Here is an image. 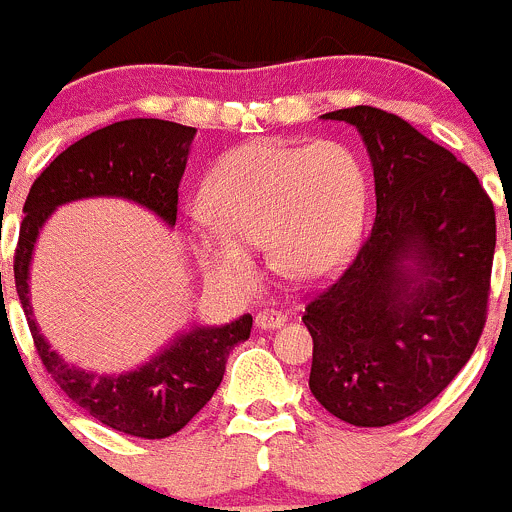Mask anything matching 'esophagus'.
<instances>
[{
    "mask_svg": "<svg viewBox=\"0 0 512 512\" xmlns=\"http://www.w3.org/2000/svg\"><path fill=\"white\" fill-rule=\"evenodd\" d=\"M283 321H286V316H283L281 311H273V308H261V311L256 313V326L261 328V331L278 328Z\"/></svg>",
    "mask_w": 512,
    "mask_h": 512,
    "instance_id": "34e87169",
    "label": "esophagus"
}]
</instances>
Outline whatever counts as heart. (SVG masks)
<instances>
[{"label":"heart","instance_id":"1","mask_svg":"<svg viewBox=\"0 0 512 512\" xmlns=\"http://www.w3.org/2000/svg\"><path fill=\"white\" fill-rule=\"evenodd\" d=\"M209 221L194 234L206 271L226 283L251 281L254 246L298 283L328 278L346 263L366 214V174L338 141L291 144L256 139L226 151L204 181Z\"/></svg>","mask_w":512,"mask_h":512}]
</instances>
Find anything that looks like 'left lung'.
<instances>
[{
    "label": "left lung",
    "instance_id": "8db88e82",
    "mask_svg": "<svg viewBox=\"0 0 512 512\" xmlns=\"http://www.w3.org/2000/svg\"><path fill=\"white\" fill-rule=\"evenodd\" d=\"M353 124L376 179V221L346 271L308 301V386L341 421L383 428L426 408L473 356L488 316L495 209L478 176L376 106Z\"/></svg>",
    "mask_w": 512,
    "mask_h": 512
}]
</instances>
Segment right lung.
<instances>
[{"label":"right lung","instance_id":"1","mask_svg":"<svg viewBox=\"0 0 512 512\" xmlns=\"http://www.w3.org/2000/svg\"><path fill=\"white\" fill-rule=\"evenodd\" d=\"M194 134V126L164 119H126L91 131L62 151L32 184L14 251L19 301L49 376L91 418L146 440L179 433L211 401L229 351L251 336L254 318L244 313L226 326H194L146 366L119 376H96L62 361L39 333L29 306V261L44 221L57 206L77 199L119 196L174 226Z\"/></svg>","mask_w":512,"mask_h":512}]
</instances>
